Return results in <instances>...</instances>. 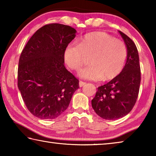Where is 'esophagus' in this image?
I'll return each instance as SVG.
<instances>
[{"label": "esophagus", "mask_w": 156, "mask_h": 156, "mask_svg": "<svg viewBox=\"0 0 156 156\" xmlns=\"http://www.w3.org/2000/svg\"><path fill=\"white\" fill-rule=\"evenodd\" d=\"M86 84H87V83H85V82L82 81V80H80V82H79V86H80V87H82L84 86Z\"/></svg>", "instance_id": "34e87169"}]
</instances>
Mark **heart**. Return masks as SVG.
<instances>
[{"mask_svg":"<svg viewBox=\"0 0 156 156\" xmlns=\"http://www.w3.org/2000/svg\"><path fill=\"white\" fill-rule=\"evenodd\" d=\"M128 56V50L123 41L105 32L88 34L79 43H69L64 58L72 69L78 71L87 64L91 66L79 72L80 77L87 80H112L122 72Z\"/></svg>","mask_w":156,"mask_h":156,"instance_id":"obj_1","label":"heart"}]
</instances>
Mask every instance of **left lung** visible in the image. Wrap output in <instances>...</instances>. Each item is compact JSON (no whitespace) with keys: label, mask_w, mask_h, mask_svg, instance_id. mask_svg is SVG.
I'll list each match as a JSON object with an SVG mask.
<instances>
[{"label":"left lung","mask_w":156,"mask_h":156,"mask_svg":"<svg viewBox=\"0 0 156 156\" xmlns=\"http://www.w3.org/2000/svg\"><path fill=\"white\" fill-rule=\"evenodd\" d=\"M127 47L128 56L122 72L109 83L98 87L91 105L100 117L116 120L131 112L138 96L141 80L139 55L135 43L119 31Z\"/></svg>","instance_id":"8db88e82"}]
</instances>
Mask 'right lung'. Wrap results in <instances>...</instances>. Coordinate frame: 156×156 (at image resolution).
Returning <instances> with one entry per match:
<instances>
[{"label": "right lung", "mask_w": 156, "mask_h": 156, "mask_svg": "<svg viewBox=\"0 0 156 156\" xmlns=\"http://www.w3.org/2000/svg\"><path fill=\"white\" fill-rule=\"evenodd\" d=\"M69 25L50 23L37 30L21 52L18 87L30 112L54 119L67 109L79 80L64 65L66 47L76 36Z\"/></svg>", "instance_id": "1"}]
</instances>
